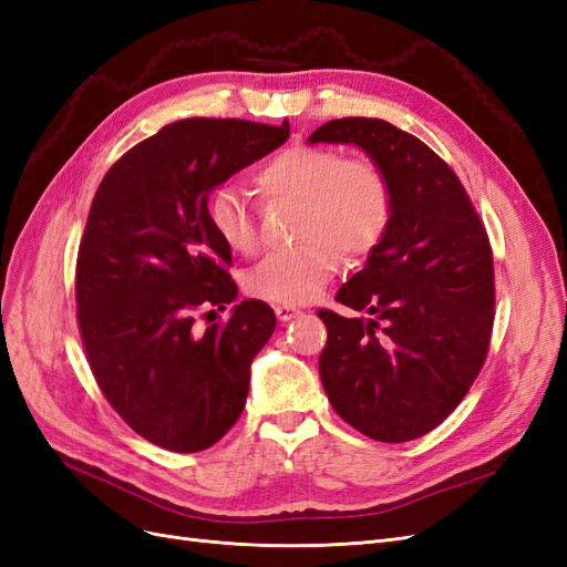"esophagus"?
<instances>
[{
	"label": "esophagus",
	"instance_id": "1",
	"mask_svg": "<svg viewBox=\"0 0 567 567\" xmlns=\"http://www.w3.org/2000/svg\"><path fill=\"white\" fill-rule=\"evenodd\" d=\"M274 312H277L279 321H290V319H296L300 315L296 305H277V307H274Z\"/></svg>",
	"mask_w": 567,
	"mask_h": 567
}]
</instances>
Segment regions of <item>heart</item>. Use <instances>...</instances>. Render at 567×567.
Returning a JSON list of instances; mask_svg holds the SVG:
<instances>
[{
    "label": "heart",
    "instance_id": "heart-1",
    "mask_svg": "<svg viewBox=\"0 0 567 567\" xmlns=\"http://www.w3.org/2000/svg\"><path fill=\"white\" fill-rule=\"evenodd\" d=\"M252 182L267 198L298 203L296 236L302 238L293 248L269 252L246 274L252 298L281 305L312 300L346 265V255L364 260L385 241L394 213L392 184L371 158L296 144L267 158ZM205 217L231 252L250 255L260 244L248 203L234 186L213 188Z\"/></svg>",
    "mask_w": 567,
    "mask_h": 567
}]
</instances>
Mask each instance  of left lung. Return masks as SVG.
<instances>
[{
    "label": "left lung",
    "instance_id": "obj_1",
    "mask_svg": "<svg viewBox=\"0 0 567 567\" xmlns=\"http://www.w3.org/2000/svg\"><path fill=\"white\" fill-rule=\"evenodd\" d=\"M354 144L392 184L385 241L336 300L371 317L319 310L321 385L336 414L379 442L431 433L466 398L494 323V260L483 219L437 153L381 117H340L310 144Z\"/></svg>",
    "mask_w": 567,
    "mask_h": 567
}]
</instances>
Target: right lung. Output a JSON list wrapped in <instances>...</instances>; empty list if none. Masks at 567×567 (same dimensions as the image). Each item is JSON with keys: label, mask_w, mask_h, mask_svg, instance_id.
<instances>
[{"label": "right lung", "mask_w": 567, "mask_h": 567, "mask_svg": "<svg viewBox=\"0 0 567 567\" xmlns=\"http://www.w3.org/2000/svg\"><path fill=\"white\" fill-rule=\"evenodd\" d=\"M288 134V120H177L132 146L96 188L75 267L82 346L120 419L163 450L213 447L246 406L250 362L277 317L244 300L227 323L196 329L200 307L225 310L238 293L205 203Z\"/></svg>", "instance_id": "add662e5"}]
</instances>
